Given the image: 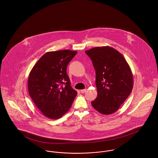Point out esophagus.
<instances>
[{"label": "esophagus", "instance_id": "esophagus-1", "mask_svg": "<svg viewBox=\"0 0 158 158\" xmlns=\"http://www.w3.org/2000/svg\"><path fill=\"white\" fill-rule=\"evenodd\" d=\"M86 91V89H81V93H84Z\"/></svg>", "mask_w": 158, "mask_h": 158}]
</instances>
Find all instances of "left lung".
<instances>
[{
    "mask_svg": "<svg viewBox=\"0 0 158 158\" xmlns=\"http://www.w3.org/2000/svg\"><path fill=\"white\" fill-rule=\"evenodd\" d=\"M96 70L97 97L93 107L104 115L115 112L132 92L134 77L125 58L110 46L96 47L85 51Z\"/></svg>",
    "mask_w": 158,
    "mask_h": 158,
    "instance_id": "1",
    "label": "left lung"
}]
</instances>
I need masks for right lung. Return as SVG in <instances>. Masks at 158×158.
Here are the masks:
<instances>
[{"label":"right lung","mask_w":158,"mask_h":158,"mask_svg":"<svg viewBox=\"0 0 158 158\" xmlns=\"http://www.w3.org/2000/svg\"><path fill=\"white\" fill-rule=\"evenodd\" d=\"M76 53L70 50L48 52L36 62L29 73V95L36 107L49 118L62 117L70 109L77 95L66 72Z\"/></svg>","instance_id":"add662e5"}]
</instances>
